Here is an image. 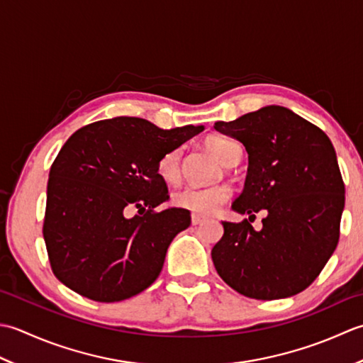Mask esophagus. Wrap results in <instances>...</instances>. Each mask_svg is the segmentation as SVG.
<instances>
[{
    "label": "esophagus",
    "instance_id": "1",
    "mask_svg": "<svg viewBox=\"0 0 363 363\" xmlns=\"http://www.w3.org/2000/svg\"><path fill=\"white\" fill-rule=\"evenodd\" d=\"M203 223V218L199 216V214H191V224L192 225H199Z\"/></svg>",
    "mask_w": 363,
    "mask_h": 363
}]
</instances>
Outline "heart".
Listing matches in <instances>:
<instances>
[{
	"label": "heart",
	"mask_w": 363,
	"mask_h": 363,
	"mask_svg": "<svg viewBox=\"0 0 363 363\" xmlns=\"http://www.w3.org/2000/svg\"><path fill=\"white\" fill-rule=\"evenodd\" d=\"M205 145L224 166H233L240 160V145L232 139L213 136L206 139ZM157 172L166 183L179 182L182 175V150L175 149L162 155L157 164ZM228 197L230 191L224 184H214L208 188L183 186L174 191L172 203L194 214L208 216L216 213L228 201Z\"/></svg>",
	"instance_id": "b5f03b06"
}]
</instances>
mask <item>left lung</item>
I'll return each instance as SVG.
<instances>
[{
    "label": "left lung",
    "mask_w": 363,
    "mask_h": 363,
    "mask_svg": "<svg viewBox=\"0 0 363 363\" xmlns=\"http://www.w3.org/2000/svg\"><path fill=\"white\" fill-rule=\"evenodd\" d=\"M214 128L246 147L244 189L232 203L249 220L264 209L257 233L223 223L211 250L218 274L252 299H282L304 291L320 276L338 244L345 183L326 133L284 106H264Z\"/></svg>",
    "instance_id": "obj_1"
}]
</instances>
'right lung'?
<instances>
[{"mask_svg":"<svg viewBox=\"0 0 363 363\" xmlns=\"http://www.w3.org/2000/svg\"><path fill=\"white\" fill-rule=\"evenodd\" d=\"M203 131L162 130L139 117L89 123L67 139L50 169L43 240L51 269L70 290L97 302L128 299L162 269L169 244L191 224L157 172L162 155ZM130 208L143 213L127 218Z\"/></svg>","mask_w":363,"mask_h":363,"instance_id":"add662e5","label":"right lung"}]
</instances>
